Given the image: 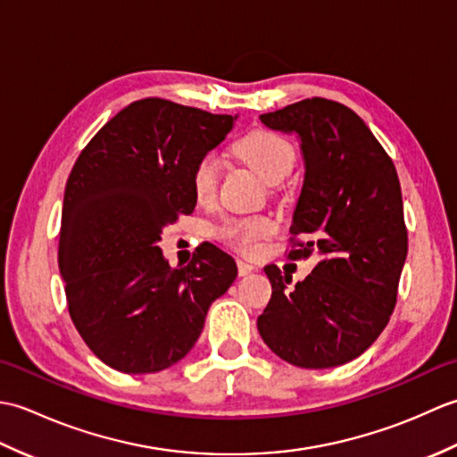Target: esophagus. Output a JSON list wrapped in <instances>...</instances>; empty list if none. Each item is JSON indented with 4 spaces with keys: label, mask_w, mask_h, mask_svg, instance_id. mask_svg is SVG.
I'll return each mask as SVG.
<instances>
[{
    "label": "esophagus",
    "mask_w": 457,
    "mask_h": 457,
    "mask_svg": "<svg viewBox=\"0 0 457 457\" xmlns=\"http://www.w3.org/2000/svg\"><path fill=\"white\" fill-rule=\"evenodd\" d=\"M255 267L251 265V263H245V261H237V270H239V275L241 277H245V275H249L251 270H253Z\"/></svg>",
    "instance_id": "34e87169"
}]
</instances>
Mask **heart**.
Returning a JSON list of instances; mask_svg holds the SVG:
<instances>
[{
	"label": "heart",
	"instance_id": "b5f03b06",
	"mask_svg": "<svg viewBox=\"0 0 457 457\" xmlns=\"http://www.w3.org/2000/svg\"><path fill=\"white\" fill-rule=\"evenodd\" d=\"M236 153L253 169L267 184H277L287 179L295 167L296 153L293 145L270 131H253L236 143ZM192 192L198 202L213 198L218 187V159L206 153L192 169ZM273 231V221L265 216L231 218L221 223L218 236L241 253L251 255L257 251L259 239Z\"/></svg>",
	"mask_w": 457,
	"mask_h": 457
}]
</instances>
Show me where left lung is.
<instances>
[{
  "instance_id": "obj_1",
  "label": "left lung",
  "mask_w": 457,
  "mask_h": 457,
  "mask_svg": "<svg viewBox=\"0 0 457 457\" xmlns=\"http://www.w3.org/2000/svg\"><path fill=\"white\" fill-rule=\"evenodd\" d=\"M265 128L296 135L304 182L290 234L318 265L290 277L265 267L273 295L257 318L270 352L304 369L344 365L383 332L396 303L409 237L395 164L363 120L345 105L312 98L261 115Z\"/></svg>"
}]
</instances>
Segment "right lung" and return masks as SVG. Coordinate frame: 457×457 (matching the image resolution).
<instances>
[{
	"label": "right lung",
	"mask_w": 457,
	"mask_h": 457,
	"mask_svg": "<svg viewBox=\"0 0 457 457\" xmlns=\"http://www.w3.org/2000/svg\"><path fill=\"white\" fill-rule=\"evenodd\" d=\"M236 120L161 98L133 102L68 177L58 241L68 312L94 355L121 373L180 361L237 277L236 261L212 244L177 269L159 247L162 229L196 206L194 164Z\"/></svg>",
	"instance_id": "1"
}]
</instances>
